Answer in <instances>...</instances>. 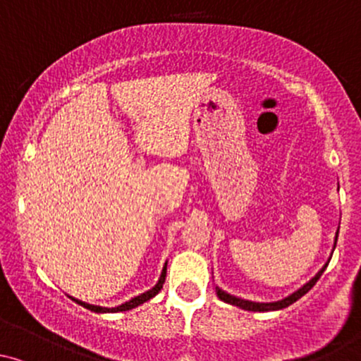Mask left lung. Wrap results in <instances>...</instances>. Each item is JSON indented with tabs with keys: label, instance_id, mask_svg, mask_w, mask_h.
Masks as SVG:
<instances>
[{
	"label": "left lung",
	"instance_id": "1",
	"mask_svg": "<svg viewBox=\"0 0 361 361\" xmlns=\"http://www.w3.org/2000/svg\"><path fill=\"white\" fill-rule=\"evenodd\" d=\"M337 236H339V229H337L336 240H334V248H336V245H337ZM326 266H329V262H326L325 266H323L322 269H319L318 273L314 274V276L311 278L310 281H307V283H304L302 287L299 288V290L290 293V295H287L285 299L274 300V302H254V300L241 299V297L231 295V293L224 292L222 288H219V287H215V292H217L219 299H221V300H224V302H228V304H233V306L241 307V310H245V311H259V313H264V311H278V310H283V307H288L290 304L295 302V300H299L300 297L304 295V293L310 292L311 288H313V285L319 280V276H322V273L325 271Z\"/></svg>",
	"mask_w": 361,
	"mask_h": 361
}]
</instances>
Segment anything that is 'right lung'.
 Listing matches in <instances>:
<instances>
[{
  "label": "right lung",
  "mask_w": 361,
  "mask_h": 361,
  "mask_svg": "<svg viewBox=\"0 0 361 361\" xmlns=\"http://www.w3.org/2000/svg\"><path fill=\"white\" fill-rule=\"evenodd\" d=\"M165 276H166V262H165V266H163V269H161V274H159V280H158V283H156L153 288H149V290H147V292L140 293V295L133 297V299L126 300V302H123V304H121V306H116V307H102V306H94V304L83 302V300H78V299H74V297H71V299H73L74 302H78V304H80V306H83V307H87V310L94 311V313H118V311H128V310H133V307L140 306V304H144V302H146V300L153 299V297L156 295V293H158V292L161 290V288H163V283H165Z\"/></svg>",
  "instance_id": "right-lung-1"
}]
</instances>
